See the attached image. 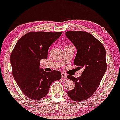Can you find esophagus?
<instances>
[{"label":"esophagus","instance_id":"1","mask_svg":"<svg viewBox=\"0 0 120 120\" xmlns=\"http://www.w3.org/2000/svg\"><path fill=\"white\" fill-rule=\"evenodd\" d=\"M61 75H62V78H66V77H67V75H66V74H65V73H62Z\"/></svg>","mask_w":120,"mask_h":120}]
</instances>
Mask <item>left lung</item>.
I'll return each instance as SVG.
<instances>
[{"instance_id":"left-lung-1","label":"left lung","mask_w":120,"mask_h":120,"mask_svg":"<svg viewBox=\"0 0 120 120\" xmlns=\"http://www.w3.org/2000/svg\"><path fill=\"white\" fill-rule=\"evenodd\" d=\"M66 35L77 50L74 65L83 70L78 78L67 76L75 82L74 88L68 91V94L73 101H83L97 89L106 72V51L98 40L86 31H67Z\"/></svg>"}]
</instances>
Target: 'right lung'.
I'll list each match as a JSON object with an SVG mask.
<instances>
[{
    "instance_id": "add662e5",
    "label": "right lung",
    "mask_w": 120,
    "mask_h": 120,
    "mask_svg": "<svg viewBox=\"0 0 120 120\" xmlns=\"http://www.w3.org/2000/svg\"><path fill=\"white\" fill-rule=\"evenodd\" d=\"M62 32H30L19 39L10 55L12 75L19 88L29 98L38 100L47 94L54 81L61 78L59 71L46 72L40 60L47 58L49 48Z\"/></svg>"
}]
</instances>
